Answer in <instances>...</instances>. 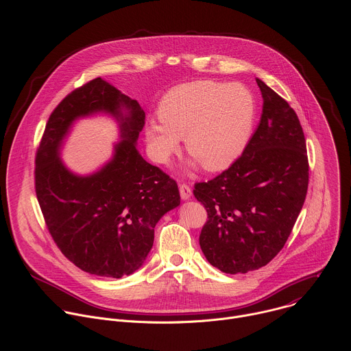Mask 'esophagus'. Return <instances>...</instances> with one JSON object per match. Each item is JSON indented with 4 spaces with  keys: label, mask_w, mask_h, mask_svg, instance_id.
Wrapping results in <instances>:
<instances>
[{
    "label": "esophagus",
    "mask_w": 351,
    "mask_h": 351,
    "mask_svg": "<svg viewBox=\"0 0 351 351\" xmlns=\"http://www.w3.org/2000/svg\"><path fill=\"white\" fill-rule=\"evenodd\" d=\"M179 191H180L182 199H189L191 197V189L187 184H184V183L179 184Z\"/></svg>",
    "instance_id": "esophagus-1"
}]
</instances>
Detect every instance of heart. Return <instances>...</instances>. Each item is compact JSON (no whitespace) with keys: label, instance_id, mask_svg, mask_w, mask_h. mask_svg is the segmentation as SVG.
<instances>
[{"label":"heart","instance_id":"b5f03b06","mask_svg":"<svg viewBox=\"0 0 351 351\" xmlns=\"http://www.w3.org/2000/svg\"><path fill=\"white\" fill-rule=\"evenodd\" d=\"M257 99L240 83L194 80L168 90L157 108L160 122L148 121L144 138L152 158L169 164L184 137L193 156L190 168L203 164L219 172L233 165L252 138L257 121Z\"/></svg>","mask_w":351,"mask_h":351}]
</instances>
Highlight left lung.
Wrapping results in <instances>:
<instances>
[{
  "label": "left lung",
  "mask_w": 351,
  "mask_h": 351,
  "mask_svg": "<svg viewBox=\"0 0 351 351\" xmlns=\"http://www.w3.org/2000/svg\"><path fill=\"white\" fill-rule=\"evenodd\" d=\"M256 80L264 101L257 130L233 165L193 190L208 214L199 247L225 274L258 269L280 252L308 187L303 128L287 101Z\"/></svg>",
  "instance_id": "left-lung-1"
}]
</instances>
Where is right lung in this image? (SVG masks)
Listing matches in <instances>:
<instances>
[{
    "label": "right lung",
    "mask_w": 351,
    "mask_h": 351,
    "mask_svg": "<svg viewBox=\"0 0 351 351\" xmlns=\"http://www.w3.org/2000/svg\"><path fill=\"white\" fill-rule=\"evenodd\" d=\"M108 114L120 141L97 171L79 176L60 160L74 122ZM145 114L136 99L97 77L68 94L49 117L36 156V194L47 228L62 254L97 276L137 271L154 243L158 221L180 204L178 184L137 149Z\"/></svg>",
    "instance_id": "obj_1"
}]
</instances>
